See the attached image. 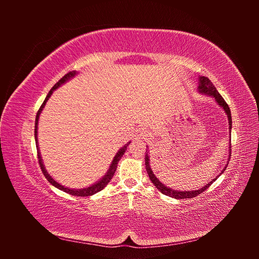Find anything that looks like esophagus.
Masks as SVG:
<instances>
[{"mask_svg":"<svg viewBox=\"0 0 259 259\" xmlns=\"http://www.w3.org/2000/svg\"><path fill=\"white\" fill-rule=\"evenodd\" d=\"M149 136H150V132H149L146 127L139 128L137 132V137L142 138V139H147Z\"/></svg>","mask_w":259,"mask_h":259,"instance_id":"esophagus-1","label":"esophagus"}]
</instances>
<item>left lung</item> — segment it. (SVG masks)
<instances>
[{"mask_svg": "<svg viewBox=\"0 0 259 259\" xmlns=\"http://www.w3.org/2000/svg\"><path fill=\"white\" fill-rule=\"evenodd\" d=\"M199 91L202 92V93L207 94V95L213 96V97L216 99L218 105H221V106L224 108V110L226 111L227 116H228V120H229V128L231 130V127H232V120H231L230 108H229L228 104H227L226 101H225V99L222 97L221 94H219V93L217 92L216 88L213 85V83L210 82V80L208 79V77H206V76H201V77H200ZM146 152H147V153H146V155H145V156H146L145 161H146V169H147V171H148L149 178H150V180L152 182V184L155 186L156 189H158L161 193L165 194V195H168V197L175 198V199H178V200H179V199H191V198H194V197H198L199 194H201L202 192H204V191L207 189V188H208L211 184H213L214 180L216 179V178H215V179L213 180V182L208 183L205 187L200 188L199 190H195V191H176V190H173V189H169V188H167L166 186H164L163 184H161L160 180H159L158 178H156V177L154 176V174L152 173V170H151V168H150V165H149V155H148V151L146 150ZM225 168H226V167H225ZM224 170H225V169H223V173H224Z\"/></svg>", "mask_w": 259, "mask_h": 259, "instance_id": "1", "label": "left lung"}]
</instances>
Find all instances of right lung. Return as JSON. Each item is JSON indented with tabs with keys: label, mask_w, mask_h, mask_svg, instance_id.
I'll return each mask as SVG.
<instances>
[{
	"label": "right lung",
	"mask_w": 259,
	"mask_h": 259,
	"mask_svg": "<svg viewBox=\"0 0 259 259\" xmlns=\"http://www.w3.org/2000/svg\"><path fill=\"white\" fill-rule=\"evenodd\" d=\"M75 71H71V72H68L67 74H65L64 76L61 77V79L55 84L54 86H53V89L50 91V93L48 94V96H46V98H45V100L43 101V104H42V106L40 107V109H38V111H37V113H36V117H35V126H34V137H35V143H36V149H37V159H38V164H40V167H41V169H42V173L44 174V176H45V178L49 180V182L53 185V186H55L56 188H58V189H60V190H62V191H65V192H67V193H69V194H71V195H75V197H90V195H93V194H95V193H97L98 191H100V190H103L104 188L107 186V184L110 182L111 180V178L113 177V175H114V173H115V170H116V167H117V162L120 161V159L122 158V155L124 154V152H125V150H126V148H127V146L128 145H126V146H124L122 149H120V151L116 153V155L114 156V159H113V161H112V164L110 165V168H109V170H108V173H107V175L100 180V182H98L97 184H95V185H93V186H91V187H89V188H84V189H77V190H74V189H69V188H65L64 186H61L60 184H58V183H56L55 182V180L48 174V171L45 170V168H44V165H43V163H42V159H41V155H40V152H38V148H37V122H38V116H40V113H41V111H42V109H43V107L45 106V104H46V101H48V99L50 98V96L52 95V93H53V91L54 90H56L58 86H60L62 83H65L67 80H69L70 77H72V76H74L75 75ZM130 144V143H128Z\"/></svg>",
	"instance_id": "right-lung-1"
}]
</instances>
